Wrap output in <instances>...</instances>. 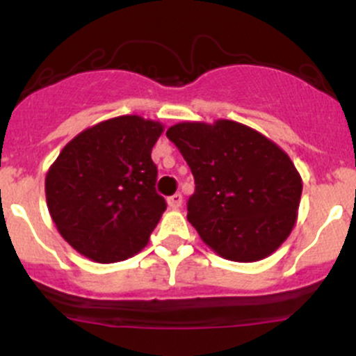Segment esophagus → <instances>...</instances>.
I'll return each mask as SVG.
<instances>
[{
    "mask_svg": "<svg viewBox=\"0 0 356 356\" xmlns=\"http://www.w3.org/2000/svg\"><path fill=\"white\" fill-rule=\"evenodd\" d=\"M167 204H168V208H170V209H179V208H181V204H182V196H181V194H174V196L168 197Z\"/></svg>",
    "mask_w": 356,
    "mask_h": 356,
    "instance_id": "34e87169",
    "label": "esophagus"
}]
</instances>
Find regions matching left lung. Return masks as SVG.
Returning <instances> with one entry per match:
<instances>
[{"mask_svg":"<svg viewBox=\"0 0 356 356\" xmlns=\"http://www.w3.org/2000/svg\"><path fill=\"white\" fill-rule=\"evenodd\" d=\"M167 136L191 167L196 191L188 220L228 261L271 256L297 223L302 177L275 141L230 119L184 121Z\"/></svg>","mask_w":356,"mask_h":356,"instance_id":"8db88e82","label":"left lung"}]
</instances>
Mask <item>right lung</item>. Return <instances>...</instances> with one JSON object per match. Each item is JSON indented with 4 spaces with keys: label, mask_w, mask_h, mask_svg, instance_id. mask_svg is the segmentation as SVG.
Listing matches in <instances>:
<instances>
[{
    "label": "right lung",
    "mask_w": 356,
    "mask_h": 356,
    "mask_svg": "<svg viewBox=\"0 0 356 356\" xmlns=\"http://www.w3.org/2000/svg\"><path fill=\"white\" fill-rule=\"evenodd\" d=\"M163 124L118 115L78 133L46 174L56 228L93 263H118L147 247L167 209L155 191L152 148Z\"/></svg>",
    "instance_id": "add662e5"
}]
</instances>
